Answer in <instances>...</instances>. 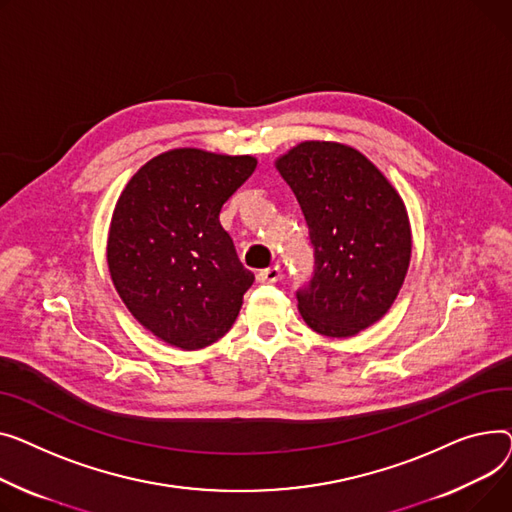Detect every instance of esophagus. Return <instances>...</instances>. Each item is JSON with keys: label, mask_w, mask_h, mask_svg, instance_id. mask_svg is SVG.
<instances>
[{"label": "esophagus", "mask_w": 512, "mask_h": 512, "mask_svg": "<svg viewBox=\"0 0 512 512\" xmlns=\"http://www.w3.org/2000/svg\"><path fill=\"white\" fill-rule=\"evenodd\" d=\"M256 279H258L260 283H277V281L281 279V266H279V264H273V266L258 270Z\"/></svg>", "instance_id": "esophagus-1"}]
</instances>
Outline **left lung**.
<instances>
[{
	"instance_id": "obj_1",
	"label": "left lung",
	"mask_w": 512,
	"mask_h": 512,
	"mask_svg": "<svg viewBox=\"0 0 512 512\" xmlns=\"http://www.w3.org/2000/svg\"><path fill=\"white\" fill-rule=\"evenodd\" d=\"M302 208L314 273L297 308L326 337H353L393 306L411 258L407 210L388 179L355 148L302 142L277 161Z\"/></svg>"
}]
</instances>
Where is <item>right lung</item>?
Segmentation results:
<instances>
[{"label":"right lung","instance_id":"1","mask_svg":"<svg viewBox=\"0 0 512 512\" xmlns=\"http://www.w3.org/2000/svg\"><path fill=\"white\" fill-rule=\"evenodd\" d=\"M254 169V157L175 148L140 167L115 204L113 285L132 316L169 345L219 341L242 308L254 273L239 262L219 213Z\"/></svg>","mask_w":512,"mask_h":512}]
</instances>
